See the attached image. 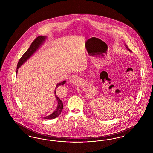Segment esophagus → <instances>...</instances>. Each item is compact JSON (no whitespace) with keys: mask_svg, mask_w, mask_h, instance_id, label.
Returning a JSON list of instances; mask_svg holds the SVG:
<instances>
[{"mask_svg":"<svg viewBox=\"0 0 153 153\" xmlns=\"http://www.w3.org/2000/svg\"><path fill=\"white\" fill-rule=\"evenodd\" d=\"M77 81V78H73V79L71 80V82H73V83H76Z\"/></svg>","mask_w":153,"mask_h":153,"instance_id":"esophagus-1","label":"esophagus"}]
</instances>
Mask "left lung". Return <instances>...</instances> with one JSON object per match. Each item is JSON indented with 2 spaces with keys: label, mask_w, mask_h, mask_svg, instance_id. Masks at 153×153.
Instances as JSON below:
<instances>
[{
  "label": "left lung",
  "mask_w": 153,
  "mask_h": 153,
  "mask_svg": "<svg viewBox=\"0 0 153 153\" xmlns=\"http://www.w3.org/2000/svg\"><path fill=\"white\" fill-rule=\"evenodd\" d=\"M127 49H128V51H130V49H129L128 48V47H127Z\"/></svg>",
  "instance_id": "8db88e82"
}]
</instances>
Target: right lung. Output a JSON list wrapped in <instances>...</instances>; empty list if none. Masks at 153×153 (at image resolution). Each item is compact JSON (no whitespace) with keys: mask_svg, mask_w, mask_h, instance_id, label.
<instances>
[{"mask_svg":"<svg viewBox=\"0 0 153 153\" xmlns=\"http://www.w3.org/2000/svg\"><path fill=\"white\" fill-rule=\"evenodd\" d=\"M46 39V36H37L36 38L33 41V42L31 43L29 48L28 49V50L26 51L23 55L22 56V57L19 59L18 62V65H17V71H16V73L18 71V69L22 65V64L26 61H27L29 58L32 56V54L36 51L37 49L41 46V45L44 42L45 39ZM65 81H64L60 83H58L57 84V86L56 88L55 91H54V95L56 96V97L57 100L58 102V106L57 109H56V111L52 113L51 115H50L48 117H44V119H54L57 117H58L61 113L62 110L63 109V104L62 101L59 99V98L56 95V89L57 88L59 87V86L64 84L65 83Z\"/></svg>","mask_w":153,"mask_h":153,"instance_id":"obj_1","label":"right lung"}]
</instances>
